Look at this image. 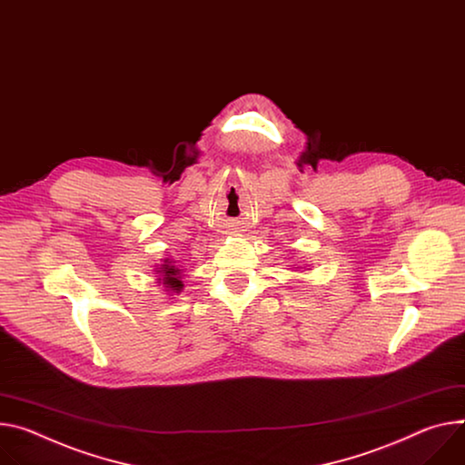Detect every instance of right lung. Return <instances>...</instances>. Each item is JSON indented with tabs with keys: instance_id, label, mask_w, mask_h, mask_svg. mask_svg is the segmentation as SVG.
<instances>
[{
	"instance_id": "obj_1",
	"label": "right lung",
	"mask_w": 465,
	"mask_h": 465,
	"mask_svg": "<svg viewBox=\"0 0 465 465\" xmlns=\"http://www.w3.org/2000/svg\"><path fill=\"white\" fill-rule=\"evenodd\" d=\"M164 269V283L166 285H171L173 289H176V291H180L182 287H183V283H182V280H180V269H176V267H171V265H164L163 267Z\"/></svg>"
}]
</instances>
